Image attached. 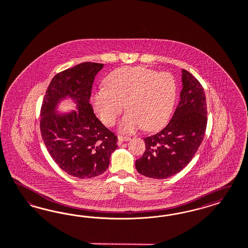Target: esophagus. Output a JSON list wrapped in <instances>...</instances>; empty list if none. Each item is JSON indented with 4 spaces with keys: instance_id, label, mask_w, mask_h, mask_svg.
Wrapping results in <instances>:
<instances>
[{
    "instance_id": "obj_1",
    "label": "esophagus",
    "mask_w": 248,
    "mask_h": 248,
    "mask_svg": "<svg viewBox=\"0 0 248 248\" xmlns=\"http://www.w3.org/2000/svg\"><path fill=\"white\" fill-rule=\"evenodd\" d=\"M131 138L128 137H122V136H119L118 137V145H121L123 142H126V141H129Z\"/></svg>"
}]
</instances>
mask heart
<instances>
[{"label":"heart","instance_id":"obj_1","mask_svg":"<svg viewBox=\"0 0 248 248\" xmlns=\"http://www.w3.org/2000/svg\"><path fill=\"white\" fill-rule=\"evenodd\" d=\"M173 76L145 67L117 68L105 78V88L93 94L94 111L107 126L115 124L124 110L128 112L119 124L122 133L160 128L169 119L176 99Z\"/></svg>","mask_w":248,"mask_h":248}]
</instances>
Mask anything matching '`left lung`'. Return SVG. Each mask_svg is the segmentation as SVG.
<instances>
[{
  "mask_svg": "<svg viewBox=\"0 0 248 248\" xmlns=\"http://www.w3.org/2000/svg\"><path fill=\"white\" fill-rule=\"evenodd\" d=\"M207 119L203 88L191 73L182 69L180 103L165 128L144 138L145 150L136 161L137 171L162 180L182 170L204 138Z\"/></svg>",
  "mask_w": 248,
  "mask_h": 248,
  "instance_id": "obj_1",
  "label": "left lung"
}]
</instances>
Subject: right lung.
I'll list each match as a JSON object with an SVG mask.
<instances>
[{
  "instance_id": "obj_1",
  "label": "right lung",
  "mask_w": 248,
  "mask_h": 248,
  "mask_svg": "<svg viewBox=\"0 0 248 248\" xmlns=\"http://www.w3.org/2000/svg\"><path fill=\"white\" fill-rule=\"evenodd\" d=\"M102 63L83 62L52 78L40 110V132L54 161L68 175L79 179L103 174L117 148V137L94 114L90 103L96 74ZM72 96L78 111L60 117L53 110L61 97Z\"/></svg>"
}]
</instances>
